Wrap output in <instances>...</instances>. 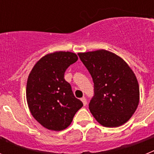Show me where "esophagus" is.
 <instances>
[{"mask_svg":"<svg viewBox=\"0 0 154 154\" xmlns=\"http://www.w3.org/2000/svg\"><path fill=\"white\" fill-rule=\"evenodd\" d=\"M81 101L82 102V103H83V106H86V104H87V101H86V99H85V97H82L81 99Z\"/></svg>","mask_w":154,"mask_h":154,"instance_id":"esophagus-1","label":"esophagus"}]
</instances>
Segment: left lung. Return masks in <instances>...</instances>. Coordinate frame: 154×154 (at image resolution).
<instances>
[{
  "mask_svg": "<svg viewBox=\"0 0 154 154\" xmlns=\"http://www.w3.org/2000/svg\"><path fill=\"white\" fill-rule=\"evenodd\" d=\"M94 82V95L89 108L105 127H118L135 112L140 102V88L135 74L115 53L104 49L78 53Z\"/></svg>",
  "mask_w": 154,
  "mask_h": 154,
  "instance_id": "8db88e82",
  "label": "left lung"
}]
</instances>
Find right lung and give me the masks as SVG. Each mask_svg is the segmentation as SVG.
Segmentation results:
<instances>
[{"instance_id": "right-lung-1", "label": "right lung", "mask_w": 154, "mask_h": 154, "mask_svg": "<svg viewBox=\"0 0 154 154\" xmlns=\"http://www.w3.org/2000/svg\"><path fill=\"white\" fill-rule=\"evenodd\" d=\"M77 60L75 53L55 51L42 57L30 72L26 86L28 109L32 116L48 130L66 129L83 106L64 79L65 70Z\"/></svg>"}]
</instances>
